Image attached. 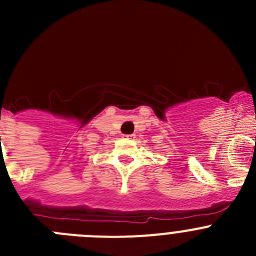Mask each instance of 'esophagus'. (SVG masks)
<instances>
[{"label": "esophagus", "instance_id": "1", "mask_svg": "<svg viewBox=\"0 0 256 256\" xmlns=\"http://www.w3.org/2000/svg\"><path fill=\"white\" fill-rule=\"evenodd\" d=\"M126 140L134 138V134H126Z\"/></svg>", "mask_w": 256, "mask_h": 256}]
</instances>
